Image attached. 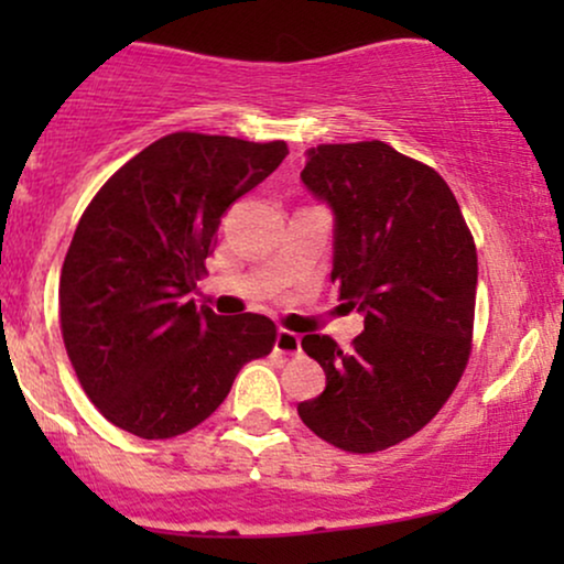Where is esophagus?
<instances>
[{
  "label": "esophagus",
  "mask_w": 564,
  "mask_h": 564,
  "mask_svg": "<svg viewBox=\"0 0 564 564\" xmlns=\"http://www.w3.org/2000/svg\"><path fill=\"white\" fill-rule=\"evenodd\" d=\"M275 349L281 355H300L302 352V339L294 332H286V328H281V332H278V336H275Z\"/></svg>",
  "instance_id": "obj_1"
}]
</instances>
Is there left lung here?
Segmentation results:
<instances>
[{"label": "left lung", "mask_w": 564, "mask_h": 564, "mask_svg": "<svg viewBox=\"0 0 564 564\" xmlns=\"http://www.w3.org/2000/svg\"><path fill=\"white\" fill-rule=\"evenodd\" d=\"M302 183L334 209L332 281L364 334L349 349L304 336L326 390L296 411L334 448L384 451L437 416L469 364L475 238L448 183L381 140L310 148Z\"/></svg>", "instance_id": "1"}]
</instances>
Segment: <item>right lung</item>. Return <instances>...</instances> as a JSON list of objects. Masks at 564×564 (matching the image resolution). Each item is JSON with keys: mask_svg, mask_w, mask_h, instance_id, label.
Listing matches in <instances>:
<instances>
[{"mask_svg": "<svg viewBox=\"0 0 564 564\" xmlns=\"http://www.w3.org/2000/svg\"><path fill=\"white\" fill-rule=\"evenodd\" d=\"M283 140L172 132L95 193L61 270V332L82 390L142 440L198 426L243 364L275 345V323L196 307L219 217L286 159Z\"/></svg>", "mask_w": 564, "mask_h": 564, "instance_id": "add662e5", "label": "right lung"}]
</instances>
